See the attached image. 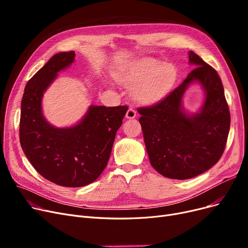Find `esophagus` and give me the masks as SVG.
Segmentation results:
<instances>
[{"instance_id":"34e87169","label":"esophagus","mask_w":248,"mask_h":248,"mask_svg":"<svg viewBox=\"0 0 248 248\" xmlns=\"http://www.w3.org/2000/svg\"><path fill=\"white\" fill-rule=\"evenodd\" d=\"M136 115H137V111H136L134 108H129L126 110V113H125V117H126V119H134V117H136Z\"/></svg>"}]
</instances>
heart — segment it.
I'll use <instances>...</instances> for the list:
<instances>
[{"label":"heart","mask_w":248,"mask_h":248,"mask_svg":"<svg viewBox=\"0 0 248 248\" xmlns=\"http://www.w3.org/2000/svg\"><path fill=\"white\" fill-rule=\"evenodd\" d=\"M174 64L162 63L153 57H144L115 74L117 80L135 85L134 97L141 103H153L163 98L177 79Z\"/></svg>","instance_id":"heart-1"}]
</instances>
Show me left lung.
Returning <instances> with one entry per match:
<instances>
[{"label": "left lung", "instance_id": "1", "mask_svg": "<svg viewBox=\"0 0 248 248\" xmlns=\"http://www.w3.org/2000/svg\"><path fill=\"white\" fill-rule=\"evenodd\" d=\"M196 65L183 83L152 107L140 108V124L151 165L164 177L186 180L213 167L222 155L230 128V112L217 71L193 51ZM204 90L202 107L195 114L184 108L183 96L193 83Z\"/></svg>", "mask_w": 248, "mask_h": 248}]
</instances>
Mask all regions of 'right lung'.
Masks as SVG:
<instances>
[{
  "label": "right lung",
  "instance_id": "1",
  "mask_svg": "<svg viewBox=\"0 0 248 248\" xmlns=\"http://www.w3.org/2000/svg\"><path fill=\"white\" fill-rule=\"evenodd\" d=\"M74 57V51L60 52L36 72L24 89L20 116L21 147L35 170L52 183L71 188L93 183L103 172L127 110L125 106H90L72 126L49 124L42 112L43 94Z\"/></svg>",
  "mask_w": 248,
  "mask_h": 248
}]
</instances>
